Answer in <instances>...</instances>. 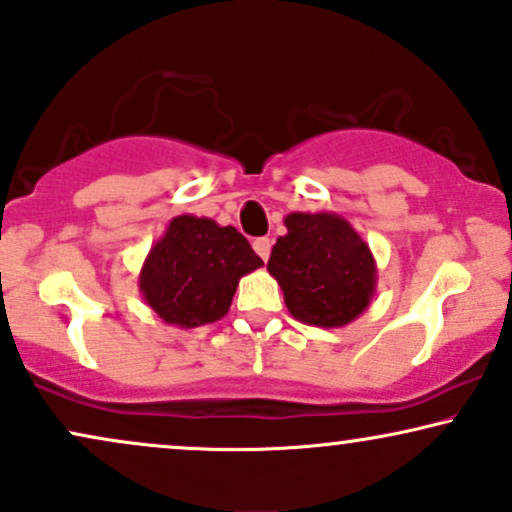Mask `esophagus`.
Segmentation results:
<instances>
[{"label": "esophagus", "mask_w": 512, "mask_h": 512, "mask_svg": "<svg viewBox=\"0 0 512 512\" xmlns=\"http://www.w3.org/2000/svg\"><path fill=\"white\" fill-rule=\"evenodd\" d=\"M270 246H273V242H270L268 237H258V239H254L256 254L261 256L263 261H268V258H270Z\"/></svg>", "instance_id": "1"}]
</instances>
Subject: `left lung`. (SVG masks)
<instances>
[{
	"instance_id": "1",
	"label": "left lung",
	"mask_w": 512,
	"mask_h": 512,
	"mask_svg": "<svg viewBox=\"0 0 512 512\" xmlns=\"http://www.w3.org/2000/svg\"><path fill=\"white\" fill-rule=\"evenodd\" d=\"M285 225L268 273L282 287L289 313L306 325H349L375 294L370 246L337 213H289Z\"/></svg>"
}]
</instances>
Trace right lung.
Here are the masks:
<instances>
[{
    "label": "right lung",
    "mask_w": 512,
    "mask_h": 512,
    "mask_svg": "<svg viewBox=\"0 0 512 512\" xmlns=\"http://www.w3.org/2000/svg\"><path fill=\"white\" fill-rule=\"evenodd\" d=\"M263 261L232 225L178 216L151 246L140 273V292L163 323L199 327L230 311L239 277Z\"/></svg>",
    "instance_id": "1"
}]
</instances>
